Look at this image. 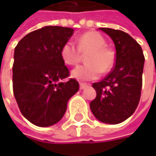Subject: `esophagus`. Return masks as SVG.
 Here are the masks:
<instances>
[{
  "mask_svg": "<svg viewBox=\"0 0 156 156\" xmlns=\"http://www.w3.org/2000/svg\"><path fill=\"white\" fill-rule=\"evenodd\" d=\"M87 87V84H86V83H80L79 84V88L80 89H84L85 87Z\"/></svg>",
  "mask_w": 156,
  "mask_h": 156,
  "instance_id": "1",
  "label": "esophagus"
}]
</instances>
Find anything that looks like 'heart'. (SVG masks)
Returning a JSON list of instances; mask_svg holds the SVG:
<instances>
[{
    "label": "heart",
    "instance_id": "obj_1",
    "mask_svg": "<svg viewBox=\"0 0 156 156\" xmlns=\"http://www.w3.org/2000/svg\"><path fill=\"white\" fill-rule=\"evenodd\" d=\"M81 54H87L86 65L78 66L71 72L72 78L81 81L93 80L99 77L101 72H108L115 61V51L106 47L105 39L96 31L82 34L78 40V48L70 41L61 48V58L67 65H77L81 59Z\"/></svg>",
    "mask_w": 156,
    "mask_h": 156
}]
</instances>
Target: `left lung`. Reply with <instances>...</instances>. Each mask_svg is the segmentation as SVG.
<instances>
[{
    "label": "left lung",
    "mask_w": 156,
    "mask_h": 156,
    "mask_svg": "<svg viewBox=\"0 0 156 156\" xmlns=\"http://www.w3.org/2000/svg\"><path fill=\"white\" fill-rule=\"evenodd\" d=\"M99 30L114 41L115 62L106 78L92 85L97 97L90 109L99 121L115 125L131 116L139 104L144 57L140 45L129 34L109 28Z\"/></svg>",
    "instance_id": "left-lung-1"
}]
</instances>
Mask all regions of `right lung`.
Here are the masks:
<instances>
[{
  "instance_id": "right-lung-1",
  "label": "right lung",
  "mask_w": 156,
  "mask_h": 156,
  "mask_svg": "<svg viewBox=\"0 0 156 156\" xmlns=\"http://www.w3.org/2000/svg\"><path fill=\"white\" fill-rule=\"evenodd\" d=\"M67 27L46 26L23 37L14 49L12 87L22 115L38 126L58 123L69 98L79 89L61 58V48L73 35Z\"/></svg>"
}]
</instances>
